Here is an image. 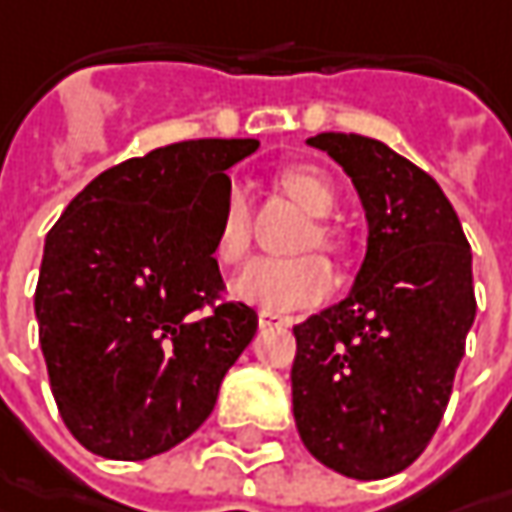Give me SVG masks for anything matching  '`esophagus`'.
Instances as JSON below:
<instances>
[{"mask_svg":"<svg viewBox=\"0 0 512 512\" xmlns=\"http://www.w3.org/2000/svg\"><path fill=\"white\" fill-rule=\"evenodd\" d=\"M257 323H260V329H275V326H289V318L275 315V312H260Z\"/></svg>","mask_w":512,"mask_h":512,"instance_id":"1","label":"esophagus"}]
</instances>
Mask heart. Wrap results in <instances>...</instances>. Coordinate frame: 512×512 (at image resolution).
Listing matches in <instances>:
<instances>
[{"label": "heart", "mask_w": 512, "mask_h": 512, "mask_svg": "<svg viewBox=\"0 0 512 512\" xmlns=\"http://www.w3.org/2000/svg\"><path fill=\"white\" fill-rule=\"evenodd\" d=\"M275 189L289 197L300 212L309 214V223L300 229L295 252L321 249L326 255L341 257L349 249L346 232L329 220L338 206V191L332 180L315 166H289L275 174ZM249 200L240 189H229L217 217L212 252L217 263L234 266L249 252ZM335 286L329 263L318 255H298L289 260H255L232 283V295L263 312H298L318 306L329 298Z\"/></svg>", "instance_id": "b5f03b06"}]
</instances>
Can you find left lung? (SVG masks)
Instances as JSON below:
<instances>
[{"instance_id":"left-lung-1","label":"left lung","mask_w":512,"mask_h":512,"mask_svg":"<svg viewBox=\"0 0 512 512\" xmlns=\"http://www.w3.org/2000/svg\"><path fill=\"white\" fill-rule=\"evenodd\" d=\"M306 143L344 168L369 234L349 295L295 326L292 410L321 464L375 481L407 470L447 410L476 321L473 252L441 186L387 143Z\"/></svg>"}]
</instances>
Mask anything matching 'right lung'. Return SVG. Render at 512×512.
Returning a JSON list of instances; mask_svg holds the SVG:
<instances>
[{
  "label": "right lung",
  "mask_w": 512,
  "mask_h": 512,
  "mask_svg": "<svg viewBox=\"0 0 512 512\" xmlns=\"http://www.w3.org/2000/svg\"><path fill=\"white\" fill-rule=\"evenodd\" d=\"M257 140H186L91 180L45 237L34 309L51 392L91 453L143 461L186 441L257 332L217 300L226 168Z\"/></svg>",
  "instance_id": "right-lung-1"
}]
</instances>
